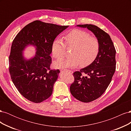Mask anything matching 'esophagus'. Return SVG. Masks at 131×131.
Segmentation results:
<instances>
[{"label": "esophagus", "mask_w": 131, "mask_h": 131, "mask_svg": "<svg viewBox=\"0 0 131 131\" xmlns=\"http://www.w3.org/2000/svg\"><path fill=\"white\" fill-rule=\"evenodd\" d=\"M64 72H68L70 74H73V72L72 70H68V69H64Z\"/></svg>", "instance_id": "esophagus-1"}]
</instances>
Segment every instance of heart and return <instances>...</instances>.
Returning a JSON list of instances; mask_svg holds the SVG:
<instances>
[{
  "label": "heart",
  "instance_id": "b5f03b06",
  "mask_svg": "<svg viewBox=\"0 0 131 131\" xmlns=\"http://www.w3.org/2000/svg\"><path fill=\"white\" fill-rule=\"evenodd\" d=\"M62 39L54 40L51 47L53 56L58 59L64 57L66 49H71L70 57L54 63L57 68H73L80 66L85 67L92 63L100 52L98 39L80 29H74L65 34Z\"/></svg>",
  "mask_w": 131,
  "mask_h": 131
}]
</instances>
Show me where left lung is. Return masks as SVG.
I'll return each mask as SVG.
<instances>
[{
    "mask_svg": "<svg viewBox=\"0 0 131 131\" xmlns=\"http://www.w3.org/2000/svg\"><path fill=\"white\" fill-rule=\"evenodd\" d=\"M77 26L87 28L92 31L100 45L96 59L88 67L73 73L74 81L70 87L74 97L89 103L100 97L112 81L116 69V50L109 35L98 27L93 25Z\"/></svg>",
    "mask_w": 131,
    "mask_h": 131,
    "instance_id": "obj_1",
    "label": "left lung"
}]
</instances>
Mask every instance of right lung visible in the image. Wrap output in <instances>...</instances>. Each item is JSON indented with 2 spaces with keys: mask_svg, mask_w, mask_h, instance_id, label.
<instances>
[{
  "mask_svg": "<svg viewBox=\"0 0 131 131\" xmlns=\"http://www.w3.org/2000/svg\"><path fill=\"white\" fill-rule=\"evenodd\" d=\"M68 27L34 21L14 39L9 58V73L18 92L29 101L38 103L52 94L60 72L50 68L51 47L57 35ZM29 45L36 47V54L26 60L22 51Z\"/></svg>",
  "mask_w": 131,
  "mask_h": 131,
  "instance_id": "add662e5",
  "label": "right lung"
}]
</instances>
